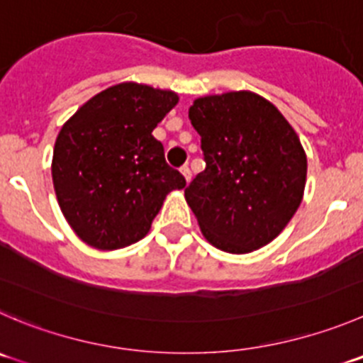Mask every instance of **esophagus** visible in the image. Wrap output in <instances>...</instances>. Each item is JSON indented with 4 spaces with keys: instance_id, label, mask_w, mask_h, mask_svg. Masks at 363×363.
<instances>
[{
    "instance_id": "1",
    "label": "esophagus",
    "mask_w": 363,
    "mask_h": 363,
    "mask_svg": "<svg viewBox=\"0 0 363 363\" xmlns=\"http://www.w3.org/2000/svg\"><path fill=\"white\" fill-rule=\"evenodd\" d=\"M179 171H182V174H184V178H185V182H191V178H192V172H191V169H189V165H184V167L179 169Z\"/></svg>"
}]
</instances>
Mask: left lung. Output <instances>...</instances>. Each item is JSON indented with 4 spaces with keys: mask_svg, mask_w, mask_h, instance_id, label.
Instances as JSON below:
<instances>
[{
    "mask_svg": "<svg viewBox=\"0 0 363 363\" xmlns=\"http://www.w3.org/2000/svg\"><path fill=\"white\" fill-rule=\"evenodd\" d=\"M189 119L206 167L185 199L203 235L226 253L260 250L301 205L306 155L298 133L271 101L247 91L196 99Z\"/></svg>",
    "mask_w": 363,
    "mask_h": 363,
    "instance_id": "obj_1",
    "label": "left lung"
}]
</instances>
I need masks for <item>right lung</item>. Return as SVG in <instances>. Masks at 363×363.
Masks as SVG:
<instances>
[{
	"label": "right lung",
	"instance_id": "add662e5",
	"mask_svg": "<svg viewBox=\"0 0 363 363\" xmlns=\"http://www.w3.org/2000/svg\"><path fill=\"white\" fill-rule=\"evenodd\" d=\"M178 94L150 85H113L62 126L53 150L55 192L85 244L119 250L143 239L165 196L185 187L151 135Z\"/></svg>",
	"mask_w": 363,
	"mask_h": 363
}]
</instances>
